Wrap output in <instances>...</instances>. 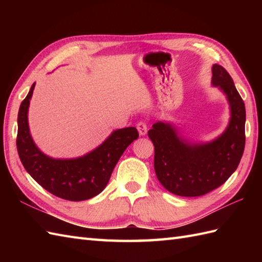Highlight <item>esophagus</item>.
Here are the masks:
<instances>
[{"label": "esophagus", "instance_id": "1", "mask_svg": "<svg viewBox=\"0 0 262 262\" xmlns=\"http://www.w3.org/2000/svg\"><path fill=\"white\" fill-rule=\"evenodd\" d=\"M137 130H138V133H140V135L141 136H144V135H146V133H147V126H146V124L144 121H140L137 124Z\"/></svg>", "mask_w": 262, "mask_h": 262}]
</instances>
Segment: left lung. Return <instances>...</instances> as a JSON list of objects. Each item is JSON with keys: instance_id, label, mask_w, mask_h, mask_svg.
<instances>
[{"instance_id": "1", "label": "left lung", "mask_w": 262, "mask_h": 262, "mask_svg": "<svg viewBox=\"0 0 262 262\" xmlns=\"http://www.w3.org/2000/svg\"><path fill=\"white\" fill-rule=\"evenodd\" d=\"M211 85L224 94L230 119L214 140L197 142L183 136L174 122L159 120L147 135L154 145L155 174L166 190L198 197L229 179L240 163L246 144V107L232 77L221 65L211 68Z\"/></svg>"}]
</instances>
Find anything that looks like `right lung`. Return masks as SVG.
<instances>
[{"mask_svg": "<svg viewBox=\"0 0 262 262\" xmlns=\"http://www.w3.org/2000/svg\"><path fill=\"white\" fill-rule=\"evenodd\" d=\"M36 83L21 102L16 148L26 171L43 189L59 198L81 202L101 192L128 145L138 138L135 127L114 130L99 146L82 157L56 159L43 153L31 136L28 113Z\"/></svg>", "mask_w": 262, "mask_h": 262, "instance_id": "obj_1", "label": "right lung"}]
</instances>
